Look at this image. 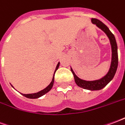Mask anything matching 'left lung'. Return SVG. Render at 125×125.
<instances>
[{
    "label": "left lung",
    "mask_w": 125,
    "mask_h": 125,
    "mask_svg": "<svg viewBox=\"0 0 125 125\" xmlns=\"http://www.w3.org/2000/svg\"><path fill=\"white\" fill-rule=\"evenodd\" d=\"M92 23L96 25L97 27L100 29L106 35L110 41V45H111V51H112V56H111V62H110V68L108 70L107 73L102 78L96 80L92 81H87L82 79H80L76 76V73L71 68V71L73 73L74 77V80L76 84L80 88L84 89L89 90H100L104 88L109 82H110L114 76L115 75L116 72L118 67V51H117V44L116 41L115 37L111 31L108 28L107 26L105 25L104 23L96 19H92Z\"/></svg>",
    "instance_id": "left-lung-1"
}]
</instances>
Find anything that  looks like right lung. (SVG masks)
<instances>
[{"mask_svg":"<svg viewBox=\"0 0 125 125\" xmlns=\"http://www.w3.org/2000/svg\"><path fill=\"white\" fill-rule=\"evenodd\" d=\"M59 66H60V62H58L57 63V66H56V68H55V70L54 72V74H53V78H52V80L51 82V83L47 86L45 88H44L43 90H42L41 91H39L38 92H36V93H33V94H22V93H21V94H22L23 96H24L27 97V98H31V99H35V98H38L39 97L42 96H43L44 94H45L46 93L50 91V90L52 89V87L53 86V83H54V75L55 73V72L57 70L58 68H59ZM12 86V85H11ZM12 88H14V87L12 86Z\"/></svg>","mask_w":125,"mask_h":125,"instance_id":"obj_1","label":"right lung"}]
</instances>
